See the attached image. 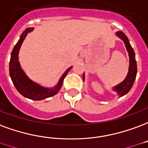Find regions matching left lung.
Returning <instances> with one entry per match:
<instances>
[{"mask_svg": "<svg viewBox=\"0 0 148 148\" xmlns=\"http://www.w3.org/2000/svg\"><path fill=\"white\" fill-rule=\"evenodd\" d=\"M116 35L123 40L125 46L126 48L127 52L129 53V56H130V66H129V71H128L126 77L123 82H121L119 85L114 86L112 88L117 92L119 97H121L128 93L132 88L133 83L135 82L136 77L137 66H136V61L135 58V52L133 51V49L131 46L130 40L126 37V35L121 31L116 32ZM83 81H85V73L83 74Z\"/></svg>", "mask_w": 148, "mask_h": 148, "instance_id": "1", "label": "left lung"}]
</instances>
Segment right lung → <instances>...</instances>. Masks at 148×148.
Segmentation results:
<instances>
[{
    "instance_id": "add662e5",
    "label": "right lung",
    "mask_w": 148,
    "mask_h": 148,
    "mask_svg": "<svg viewBox=\"0 0 148 148\" xmlns=\"http://www.w3.org/2000/svg\"><path fill=\"white\" fill-rule=\"evenodd\" d=\"M34 27H29L25 29L20 36L17 44L13 48L9 63V74L13 85H15L17 91L22 96L33 100H42L54 96L60 91L63 85V80L65 78L66 75L72 68V66L69 67L62 74L57 84L52 88L42 86L30 79L20 66L18 61V52L24 39L29 32L34 30Z\"/></svg>"
}]
</instances>
